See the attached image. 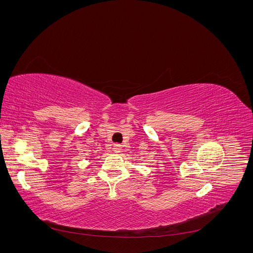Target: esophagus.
I'll list each match as a JSON object with an SVG mask.
<instances>
[{
	"label": "esophagus",
	"mask_w": 253,
	"mask_h": 253,
	"mask_svg": "<svg viewBox=\"0 0 253 253\" xmlns=\"http://www.w3.org/2000/svg\"><path fill=\"white\" fill-rule=\"evenodd\" d=\"M121 145L120 144H114L113 147V152L114 153H120L121 152Z\"/></svg>",
	"instance_id": "esophagus-1"
}]
</instances>
